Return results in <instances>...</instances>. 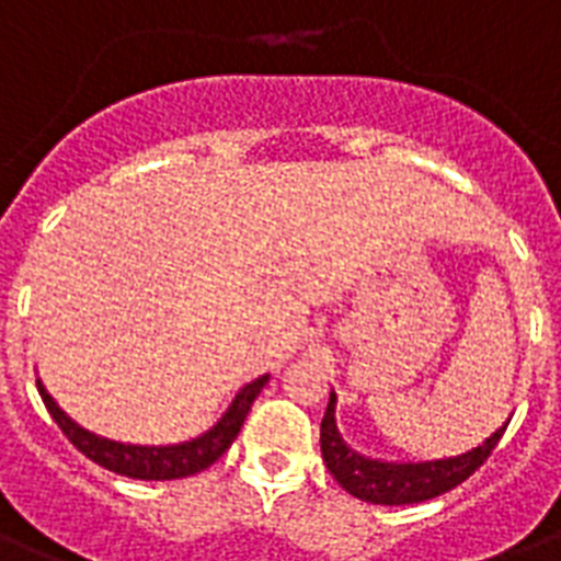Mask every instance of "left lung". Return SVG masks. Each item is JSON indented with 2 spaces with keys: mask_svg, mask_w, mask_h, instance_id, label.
Masks as SVG:
<instances>
[{
  "mask_svg": "<svg viewBox=\"0 0 561 561\" xmlns=\"http://www.w3.org/2000/svg\"><path fill=\"white\" fill-rule=\"evenodd\" d=\"M334 392L329 396V408L320 422V451H323L325 469L332 471V478L341 483L350 495L367 501V504L401 506L431 501L443 495L448 489L460 486L462 480H469L474 471L489 460V454L495 451L497 439L504 436L506 425L497 427L486 443L471 448L469 454L448 457V460H427V462H383L369 460L364 454L352 451L343 443L334 425Z\"/></svg>",
  "mask_w": 561,
  "mask_h": 561,
  "instance_id": "obj_1",
  "label": "left lung"
}]
</instances>
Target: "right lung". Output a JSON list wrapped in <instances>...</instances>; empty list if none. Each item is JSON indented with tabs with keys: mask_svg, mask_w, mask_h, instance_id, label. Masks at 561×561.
<instances>
[{
	"mask_svg": "<svg viewBox=\"0 0 561 561\" xmlns=\"http://www.w3.org/2000/svg\"><path fill=\"white\" fill-rule=\"evenodd\" d=\"M264 383H267V375L247 383L244 390L236 396V401L229 404L227 413L218 419V425L209 427V431L197 436V439H188V443L180 445H125L113 443V439H104V436H95L90 434L87 427H81L78 422H72V419L66 416L39 381L37 390L39 396H43L46 410L57 422V427L66 434V439H69L78 451L87 454L92 462H99L104 469L134 480H178L209 469L211 462L227 451L229 445H232V439L238 436V431H241V425H244L247 413L253 408L255 396L262 392Z\"/></svg>",
	"mask_w": 561,
	"mask_h": 561,
	"instance_id": "add662e5",
	"label": "right lung"
}]
</instances>
